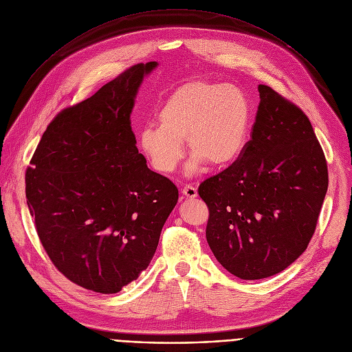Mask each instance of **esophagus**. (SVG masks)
<instances>
[{"label": "esophagus", "mask_w": 352, "mask_h": 352, "mask_svg": "<svg viewBox=\"0 0 352 352\" xmlns=\"http://www.w3.org/2000/svg\"><path fill=\"white\" fill-rule=\"evenodd\" d=\"M181 192L186 198H195L197 197V188L194 186H186L184 188L181 190Z\"/></svg>", "instance_id": "obj_1"}]
</instances>
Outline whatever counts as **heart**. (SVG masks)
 Segmentation results:
<instances>
[{
  "label": "heart",
  "mask_w": 352,
  "mask_h": 352,
  "mask_svg": "<svg viewBox=\"0 0 352 352\" xmlns=\"http://www.w3.org/2000/svg\"><path fill=\"white\" fill-rule=\"evenodd\" d=\"M158 126L148 125L138 133V146L152 170L174 173L186 155L192 154L187 174L233 165L246 149L252 122V103L233 85L190 80L175 87L157 112Z\"/></svg>",
  "instance_id": "b5f03b06"
}]
</instances>
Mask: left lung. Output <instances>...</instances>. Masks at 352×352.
I'll return each instance as SVG.
<instances>
[{
	"label": "left lung",
	"instance_id": "8db88e82",
	"mask_svg": "<svg viewBox=\"0 0 352 352\" xmlns=\"http://www.w3.org/2000/svg\"><path fill=\"white\" fill-rule=\"evenodd\" d=\"M252 140L243 155L206 179V237L234 276H273L307 250L328 190V168L308 116L258 85Z\"/></svg>",
	"mask_w": 352,
	"mask_h": 352
}]
</instances>
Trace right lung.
Listing matches in <instances>:
<instances>
[{
	"instance_id": "obj_1",
	"label": "right lung",
	"mask_w": 352,
	"mask_h": 352,
	"mask_svg": "<svg viewBox=\"0 0 352 352\" xmlns=\"http://www.w3.org/2000/svg\"><path fill=\"white\" fill-rule=\"evenodd\" d=\"M157 62L135 65L60 112L25 173V197L54 266L85 289L118 294L155 254L178 201L136 148L131 113Z\"/></svg>"
}]
</instances>
